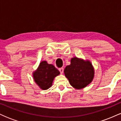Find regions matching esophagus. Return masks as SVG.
<instances>
[{"mask_svg": "<svg viewBox=\"0 0 121 121\" xmlns=\"http://www.w3.org/2000/svg\"><path fill=\"white\" fill-rule=\"evenodd\" d=\"M59 71L61 73H63V72H64V68H60L59 69Z\"/></svg>", "mask_w": 121, "mask_h": 121, "instance_id": "1", "label": "esophagus"}]
</instances>
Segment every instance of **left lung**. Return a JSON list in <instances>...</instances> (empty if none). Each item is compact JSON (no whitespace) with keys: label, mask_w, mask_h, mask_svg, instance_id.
Masks as SVG:
<instances>
[{"label":"left lung","mask_w":121,"mask_h":121,"mask_svg":"<svg viewBox=\"0 0 121 121\" xmlns=\"http://www.w3.org/2000/svg\"><path fill=\"white\" fill-rule=\"evenodd\" d=\"M64 73L72 86L80 89L92 81L94 69L91 62L74 57L71 59L70 65L65 67Z\"/></svg>","instance_id":"obj_1"}]
</instances>
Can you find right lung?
Returning <instances> with one entry per match:
<instances>
[{
  "label": "right lung",
  "mask_w": 121,
  "mask_h": 121,
  "mask_svg": "<svg viewBox=\"0 0 121 121\" xmlns=\"http://www.w3.org/2000/svg\"><path fill=\"white\" fill-rule=\"evenodd\" d=\"M60 74V72L53 65L43 61L40 64L36 71L34 73L36 83L43 90H47L52 86L54 78Z\"/></svg>",
  "instance_id": "add662e5"
}]
</instances>
